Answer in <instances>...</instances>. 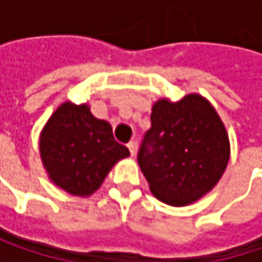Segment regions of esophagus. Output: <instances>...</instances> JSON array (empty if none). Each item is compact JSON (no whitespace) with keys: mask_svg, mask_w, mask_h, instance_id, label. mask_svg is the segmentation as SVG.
Returning <instances> with one entry per match:
<instances>
[{"mask_svg":"<svg viewBox=\"0 0 262 262\" xmlns=\"http://www.w3.org/2000/svg\"><path fill=\"white\" fill-rule=\"evenodd\" d=\"M127 148H129L132 156H135V153H136V142H135V141H130V142L127 144Z\"/></svg>","mask_w":262,"mask_h":262,"instance_id":"1","label":"esophagus"}]
</instances>
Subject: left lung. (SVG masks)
I'll return each mask as SVG.
<instances>
[{
    "instance_id": "left-lung-1",
    "label": "left lung",
    "mask_w": 262,
    "mask_h": 262,
    "mask_svg": "<svg viewBox=\"0 0 262 262\" xmlns=\"http://www.w3.org/2000/svg\"><path fill=\"white\" fill-rule=\"evenodd\" d=\"M144 133L138 164L156 199L173 206L199 200L229 161V139L214 107L200 95L159 100Z\"/></svg>"
}]
</instances>
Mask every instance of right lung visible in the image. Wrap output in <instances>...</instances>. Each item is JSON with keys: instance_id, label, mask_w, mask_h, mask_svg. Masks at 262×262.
I'll return each mask as SVG.
<instances>
[{"instance_id": "right-lung-1", "label": "right lung", "mask_w": 262, "mask_h": 262, "mask_svg": "<svg viewBox=\"0 0 262 262\" xmlns=\"http://www.w3.org/2000/svg\"><path fill=\"white\" fill-rule=\"evenodd\" d=\"M42 162L51 181L74 195H89L104 181L114 164L129 156L115 141L112 127L97 120L86 104H62L42 130Z\"/></svg>"}]
</instances>
